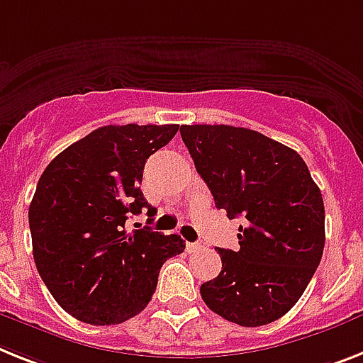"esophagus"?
I'll list each match as a JSON object with an SVG mask.
<instances>
[{
  "instance_id": "esophagus-1",
  "label": "esophagus",
  "mask_w": 363,
  "mask_h": 363,
  "mask_svg": "<svg viewBox=\"0 0 363 363\" xmlns=\"http://www.w3.org/2000/svg\"><path fill=\"white\" fill-rule=\"evenodd\" d=\"M187 252L189 254H194V252H199L200 248H202V245H200V242H187Z\"/></svg>"
}]
</instances>
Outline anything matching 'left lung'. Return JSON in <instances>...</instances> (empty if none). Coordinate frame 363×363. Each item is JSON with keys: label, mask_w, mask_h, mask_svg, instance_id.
Segmentation results:
<instances>
[{"label": "left lung", "mask_w": 363, "mask_h": 363, "mask_svg": "<svg viewBox=\"0 0 363 363\" xmlns=\"http://www.w3.org/2000/svg\"><path fill=\"white\" fill-rule=\"evenodd\" d=\"M215 206L242 217L239 250L217 248L218 277L200 286L206 306L241 326H262L291 310L325 248L321 191L295 150L233 125L179 128Z\"/></svg>", "instance_id": "1"}]
</instances>
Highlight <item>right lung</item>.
Segmentation results:
<instances>
[{"label":"right lung","mask_w":363,"mask_h":363,"mask_svg":"<svg viewBox=\"0 0 363 363\" xmlns=\"http://www.w3.org/2000/svg\"><path fill=\"white\" fill-rule=\"evenodd\" d=\"M178 124L104 125L62 150L42 172L29 206L33 257L57 304L77 321L118 325L148 306L176 233L128 232L130 215L155 213L139 184L150 155Z\"/></svg>","instance_id":"add662e5"}]
</instances>
